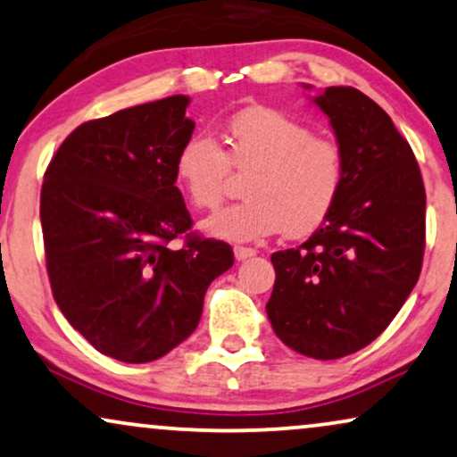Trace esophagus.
<instances>
[{
	"label": "esophagus",
	"mask_w": 457,
	"mask_h": 457,
	"mask_svg": "<svg viewBox=\"0 0 457 457\" xmlns=\"http://www.w3.org/2000/svg\"><path fill=\"white\" fill-rule=\"evenodd\" d=\"M235 258L237 260H247L252 256H256V250L253 247H243V245H235Z\"/></svg>",
	"instance_id": "34e87169"
}]
</instances>
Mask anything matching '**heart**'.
I'll use <instances>...</instances> for the list:
<instances>
[{
    "mask_svg": "<svg viewBox=\"0 0 457 457\" xmlns=\"http://www.w3.org/2000/svg\"><path fill=\"white\" fill-rule=\"evenodd\" d=\"M176 180L199 210H214L227 195L230 171L247 176L245 201L216 212L205 233L228 241H258L286 230L304 237L328 220L340 199L346 159L340 142L277 109L237 112L227 126V151L207 132L182 142Z\"/></svg>",
    "mask_w": 457,
    "mask_h": 457,
    "instance_id": "obj_1",
    "label": "heart"
}]
</instances>
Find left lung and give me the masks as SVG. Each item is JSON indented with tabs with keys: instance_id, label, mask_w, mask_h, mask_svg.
Returning <instances> with one entry per match:
<instances>
[{
	"instance_id": "left-lung-1",
	"label": "left lung",
	"mask_w": 457,
	"mask_h": 457,
	"mask_svg": "<svg viewBox=\"0 0 457 457\" xmlns=\"http://www.w3.org/2000/svg\"><path fill=\"white\" fill-rule=\"evenodd\" d=\"M315 103L345 151V187L315 233L270 256L266 315L283 345L329 361L376 340L418 283L426 191L410 142L382 106L351 86L325 87Z\"/></svg>"
}]
</instances>
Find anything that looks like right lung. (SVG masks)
I'll use <instances>...</instances> for the list:
<instances>
[{
  "instance_id": "1",
  "label": "right lung",
  "mask_w": 457,
  "mask_h": 457,
  "mask_svg": "<svg viewBox=\"0 0 457 457\" xmlns=\"http://www.w3.org/2000/svg\"><path fill=\"white\" fill-rule=\"evenodd\" d=\"M178 94L81 123L41 185L52 294L98 353L149 363L197 328L210 283L235 262L228 243L191 233L176 155L193 134ZM180 236L182 248L169 243Z\"/></svg>"
}]
</instances>
